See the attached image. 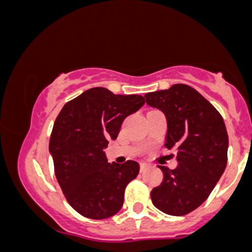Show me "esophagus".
<instances>
[{
	"label": "esophagus",
	"instance_id": "1",
	"mask_svg": "<svg viewBox=\"0 0 252 252\" xmlns=\"http://www.w3.org/2000/svg\"><path fill=\"white\" fill-rule=\"evenodd\" d=\"M140 167H141V172H146L147 169L149 168V164L148 163H146V162H141V164H140Z\"/></svg>",
	"mask_w": 252,
	"mask_h": 252
}]
</instances>
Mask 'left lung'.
Here are the masks:
<instances>
[{"instance_id":"obj_1","label":"left lung","mask_w":252,"mask_h":252,"mask_svg":"<svg viewBox=\"0 0 252 252\" xmlns=\"http://www.w3.org/2000/svg\"><path fill=\"white\" fill-rule=\"evenodd\" d=\"M144 98L166 116L164 146L178 150L175 169L160 166L163 180L153 189L152 201L163 213L185 216L209 198L226 167L224 121L209 100L185 84L149 92Z\"/></svg>"}]
</instances>
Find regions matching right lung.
<instances>
[{"instance_id":"1","label":"right lung","mask_w":252,"mask_h":252,"mask_svg":"<svg viewBox=\"0 0 252 252\" xmlns=\"http://www.w3.org/2000/svg\"><path fill=\"white\" fill-rule=\"evenodd\" d=\"M144 98L86 90L63 105L50 140L54 172L68 204L90 219H105L122 209L124 190L140 172L136 161L109 163L104 149L116 140L123 121Z\"/></svg>"}]
</instances>
